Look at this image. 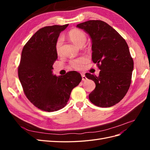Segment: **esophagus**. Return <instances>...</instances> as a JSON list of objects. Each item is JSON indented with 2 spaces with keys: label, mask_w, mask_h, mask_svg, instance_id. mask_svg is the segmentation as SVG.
<instances>
[{
  "label": "esophagus",
  "mask_w": 150,
  "mask_h": 150,
  "mask_svg": "<svg viewBox=\"0 0 150 150\" xmlns=\"http://www.w3.org/2000/svg\"><path fill=\"white\" fill-rule=\"evenodd\" d=\"M81 76H82V80L83 81H86V80H87L88 79H87V78H86V77L85 76V75H84V74H81Z\"/></svg>",
  "instance_id": "obj_1"
}]
</instances>
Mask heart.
Masks as SVG:
<instances>
[{
	"instance_id": "obj_1",
	"label": "heart",
	"mask_w": 150,
	"mask_h": 150,
	"mask_svg": "<svg viewBox=\"0 0 150 150\" xmlns=\"http://www.w3.org/2000/svg\"><path fill=\"white\" fill-rule=\"evenodd\" d=\"M69 39L71 40L72 43H74L76 46L81 47L83 46L86 42V35L84 32L81 31L79 29H72L69 31L68 34ZM62 38H59L58 39L56 45V52L59 54L61 52V47L62 43ZM88 62V59L86 57H81L78 59H75L71 62V65L74 69L80 70L82 69L84 64Z\"/></svg>"
}]
</instances>
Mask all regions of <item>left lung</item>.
Here are the masks:
<instances>
[{
  "label": "left lung",
  "mask_w": 150,
  "mask_h": 150,
  "mask_svg": "<svg viewBox=\"0 0 150 150\" xmlns=\"http://www.w3.org/2000/svg\"><path fill=\"white\" fill-rule=\"evenodd\" d=\"M88 33L92 42V60L100 69L98 76L86 73L96 88L89 95L96 106L107 108L118 103L129 88L134 63L128 44L105 22L88 21L77 25Z\"/></svg>",
  "instance_id": "obj_1"
}]
</instances>
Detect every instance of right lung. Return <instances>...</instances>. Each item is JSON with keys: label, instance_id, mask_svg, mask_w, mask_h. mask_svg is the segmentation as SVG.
Segmentation results:
<instances>
[{"label": "right lung", "instance_id": "right-lung-1", "mask_svg": "<svg viewBox=\"0 0 150 150\" xmlns=\"http://www.w3.org/2000/svg\"><path fill=\"white\" fill-rule=\"evenodd\" d=\"M68 25L40 29L22 49L18 68L20 82L26 97L42 111L52 112L64 108L72 90L82 80L81 74L75 71L64 76L52 74V66L57 59V39Z\"/></svg>", "mask_w": 150, "mask_h": 150}]
</instances>
